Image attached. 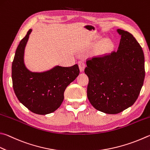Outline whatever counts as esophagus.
I'll return each mask as SVG.
<instances>
[{
	"mask_svg": "<svg viewBox=\"0 0 150 150\" xmlns=\"http://www.w3.org/2000/svg\"><path fill=\"white\" fill-rule=\"evenodd\" d=\"M78 65L81 71H83L84 67H85V63H84V62L83 60H81L78 62Z\"/></svg>",
	"mask_w": 150,
	"mask_h": 150,
	"instance_id": "obj_1",
	"label": "esophagus"
}]
</instances>
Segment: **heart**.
Wrapping results in <instances>:
<instances>
[{"label": "heart", "instance_id": "1", "mask_svg": "<svg viewBox=\"0 0 150 150\" xmlns=\"http://www.w3.org/2000/svg\"><path fill=\"white\" fill-rule=\"evenodd\" d=\"M109 46H110V44H109L108 42H105V47H108Z\"/></svg>", "mask_w": 150, "mask_h": 150}]
</instances>
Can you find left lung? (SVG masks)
Returning <instances> with one entry per match:
<instances>
[{
  "instance_id": "left-lung-1",
  "label": "left lung",
  "mask_w": 150,
  "mask_h": 150,
  "mask_svg": "<svg viewBox=\"0 0 150 150\" xmlns=\"http://www.w3.org/2000/svg\"><path fill=\"white\" fill-rule=\"evenodd\" d=\"M121 35L118 50L86 59L88 77L87 97L97 110L117 114L134 104L142 87L144 55L139 43L129 32Z\"/></svg>"
}]
</instances>
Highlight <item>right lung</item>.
Returning <instances> with one entry per match:
<instances>
[{"label": "right lung", "mask_w": 150, "mask_h": 150, "mask_svg": "<svg viewBox=\"0 0 150 150\" xmlns=\"http://www.w3.org/2000/svg\"><path fill=\"white\" fill-rule=\"evenodd\" d=\"M31 29L16 49L12 66L13 88L18 99L32 112L46 115L56 111L64 98L66 87L79 74L77 64L56 66L43 73H33L25 66L24 49Z\"/></svg>", "instance_id": "1"}]
</instances>
